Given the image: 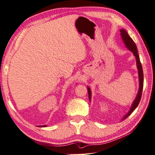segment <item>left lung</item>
I'll return each mask as SVG.
<instances>
[{"label": "left lung", "instance_id": "obj_1", "mask_svg": "<svg viewBox=\"0 0 155 155\" xmlns=\"http://www.w3.org/2000/svg\"><path fill=\"white\" fill-rule=\"evenodd\" d=\"M120 32H121V39L123 42L125 44V46L127 48V50H129L133 54L134 56H135V58H136V63H137V70H138V75H139V90L138 92H137V97H135L134 101L132 102V105L130 108V110L126 114H125V116L122 118L121 120H124L129 116L131 113L134 111V110L137 108V107L138 106V105L140 102V100H141V94H142V90H143V68H142L141 63L140 62V58L138 54V51H137V48L136 46V44L134 43L133 40L131 38L130 36L128 35L127 31L125 30L124 29H120ZM87 87V92H88V97H89L90 101H91V99H92V92H91V89L90 87Z\"/></svg>", "mask_w": 155, "mask_h": 155}]
</instances>
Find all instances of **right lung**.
Wrapping results in <instances>:
<instances>
[{
  "instance_id": "obj_1",
  "label": "right lung",
  "mask_w": 155,
  "mask_h": 155,
  "mask_svg": "<svg viewBox=\"0 0 155 155\" xmlns=\"http://www.w3.org/2000/svg\"><path fill=\"white\" fill-rule=\"evenodd\" d=\"M46 126H47L46 125H44V126H38V127H46Z\"/></svg>"
}]
</instances>
